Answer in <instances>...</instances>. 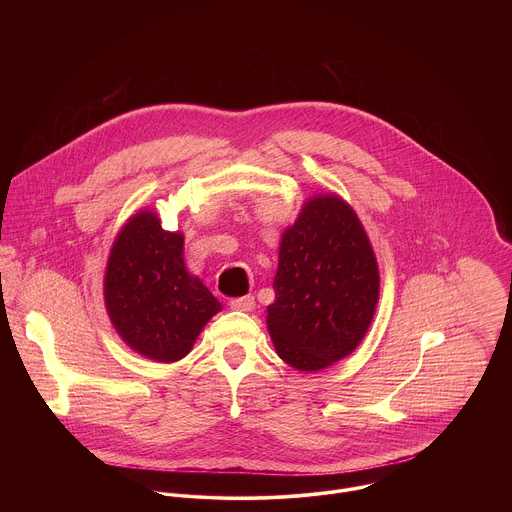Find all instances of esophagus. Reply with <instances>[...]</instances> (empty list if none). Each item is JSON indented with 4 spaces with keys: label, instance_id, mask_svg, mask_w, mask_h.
Returning <instances> with one entry per match:
<instances>
[{
    "label": "esophagus",
    "instance_id": "esophagus-1",
    "mask_svg": "<svg viewBox=\"0 0 512 512\" xmlns=\"http://www.w3.org/2000/svg\"><path fill=\"white\" fill-rule=\"evenodd\" d=\"M230 307H232V309H236V311H252V309L256 307L254 295H244V297L232 299V301H230Z\"/></svg>",
    "mask_w": 512,
    "mask_h": 512
}]
</instances>
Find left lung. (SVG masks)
I'll return each mask as SVG.
<instances>
[{
    "label": "left lung",
    "instance_id": "obj_1",
    "mask_svg": "<svg viewBox=\"0 0 512 512\" xmlns=\"http://www.w3.org/2000/svg\"><path fill=\"white\" fill-rule=\"evenodd\" d=\"M268 331L278 357L315 372L349 357L372 323L380 274L365 226L335 193L309 197L280 240Z\"/></svg>",
    "mask_w": 512,
    "mask_h": 512
}]
</instances>
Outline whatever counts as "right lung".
<instances>
[{
	"label": "right lung",
	"mask_w": 512,
	"mask_h": 512,
	"mask_svg": "<svg viewBox=\"0 0 512 512\" xmlns=\"http://www.w3.org/2000/svg\"><path fill=\"white\" fill-rule=\"evenodd\" d=\"M183 232L161 228L142 209L114 238L104 272V305L120 339L155 363L187 357L222 305L183 258Z\"/></svg>",
	"instance_id": "1"
}]
</instances>
